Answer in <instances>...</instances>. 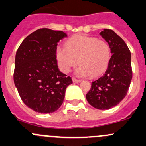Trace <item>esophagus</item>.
<instances>
[{"label": "esophagus", "instance_id": "obj_1", "mask_svg": "<svg viewBox=\"0 0 146 146\" xmlns=\"http://www.w3.org/2000/svg\"><path fill=\"white\" fill-rule=\"evenodd\" d=\"M72 80H73V82H74V83H78V82H81L80 80L76 79V78H72Z\"/></svg>", "mask_w": 146, "mask_h": 146}]
</instances>
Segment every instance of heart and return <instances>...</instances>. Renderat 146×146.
Segmentation results:
<instances>
[{"instance_id": "1", "label": "heart", "mask_w": 146, "mask_h": 146, "mask_svg": "<svg viewBox=\"0 0 146 146\" xmlns=\"http://www.w3.org/2000/svg\"><path fill=\"white\" fill-rule=\"evenodd\" d=\"M56 57L59 68L68 73L77 64L76 73L80 76H97L106 70L111 57L109 44L94 37L78 35L69 38L66 47L59 46Z\"/></svg>"}]
</instances>
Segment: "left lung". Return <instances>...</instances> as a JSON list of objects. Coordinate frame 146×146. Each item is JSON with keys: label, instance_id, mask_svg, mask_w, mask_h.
<instances>
[{"label": "left lung", "instance_id": "8db88e82", "mask_svg": "<svg viewBox=\"0 0 146 146\" xmlns=\"http://www.w3.org/2000/svg\"><path fill=\"white\" fill-rule=\"evenodd\" d=\"M100 34L109 44L113 54L105 73L92 82L86 99L96 109L108 110L121 102L129 88L132 79L131 52L125 41L111 29H104Z\"/></svg>", "mask_w": 146, "mask_h": 146}]
</instances>
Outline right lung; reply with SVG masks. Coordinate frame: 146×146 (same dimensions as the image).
Wrapping results in <instances>:
<instances>
[{
  "label": "right lung",
  "instance_id": "add662e5",
  "mask_svg": "<svg viewBox=\"0 0 146 146\" xmlns=\"http://www.w3.org/2000/svg\"><path fill=\"white\" fill-rule=\"evenodd\" d=\"M67 35L61 31L43 28L29 35L15 56L14 82L21 100L37 113H51L64 101L71 78L58 68L56 50Z\"/></svg>",
  "mask_w": 146,
  "mask_h": 146
}]
</instances>
